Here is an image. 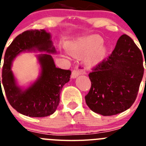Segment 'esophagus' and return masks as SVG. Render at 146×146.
Returning a JSON list of instances; mask_svg holds the SVG:
<instances>
[{"instance_id":"1","label":"esophagus","mask_w":146,"mask_h":146,"mask_svg":"<svg viewBox=\"0 0 146 146\" xmlns=\"http://www.w3.org/2000/svg\"><path fill=\"white\" fill-rule=\"evenodd\" d=\"M85 71H86V70L84 69L83 65H82V64H78V65L76 67V68H75L73 71H72L71 78H76V77H78L79 75L85 73Z\"/></svg>"}]
</instances>
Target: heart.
<instances>
[{"label": "heart", "instance_id": "obj_1", "mask_svg": "<svg viewBox=\"0 0 146 146\" xmlns=\"http://www.w3.org/2000/svg\"><path fill=\"white\" fill-rule=\"evenodd\" d=\"M101 39L98 36H89L78 38L70 42L66 45V50L70 55L76 57H82L88 55V61L93 62L101 56L103 48L99 45Z\"/></svg>", "mask_w": 146, "mask_h": 146}]
</instances>
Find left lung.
Returning a JSON list of instances; mask_svg holds the SVG:
<instances>
[{"mask_svg": "<svg viewBox=\"0 0 146 146\" xmlns=\"http://www.w3.org/2000/svg\"><path fill=\"white\" fill-rule=\"evenodd\" d=\"M92 70L89 74L90 90L85 96L92 111L110 116L131 107L137 96L144 68L141 51L130 36H120L111 54Z\"/></svg>", "mask_w": 146, "mask_h": 146, "instance_id": "obj_1", "label": "left lung"}]
</instances>
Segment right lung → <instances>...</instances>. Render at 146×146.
<instances>
[{"label": "right lung", "instance_id": "obj_1", "mask_svg": "<svg viewBox=\"0 0 146 146\" xmlns=\"http://www.w3.org/2000/svg\"><path fill=\"white\" fill-rule=\"evenodd\" d=\"M36 50L48 54L56 53L50 35L44 29L28 30L16 36L5 53L1 82L6 98L15 110L29 117H43L56 111L61 90L69 82L71 71L56 68L50 54H40L38 56L41 66L40 77L30 87L22 90L17 85L11 70L12 61L21 52Z\"/></svg>", "mask_w": 146, "mask_h": 146}]
</instances>
